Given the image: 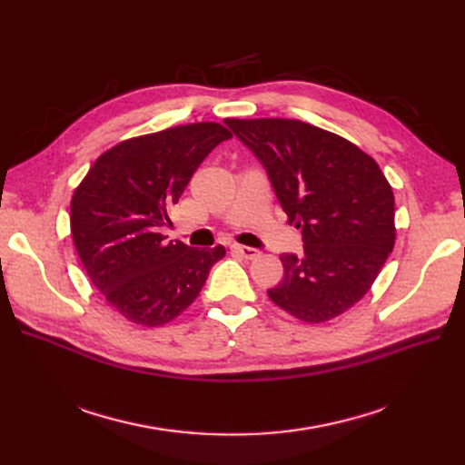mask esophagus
I'll list each match as a JSON object with an SVG mask.
<instances>
[{
    "label": "esophagus",
    "mask_w": 465,
    "mask_h": 465,
    "mask_svg": "<svg viewBox=\"0 0 465 465\" xmlns=\"http://www.w3.org/2000/svg\"><path fill=\"white\" fill-rule=\"evenodd\" d=\"M232 252H236V254H241L246 260H254V258L260 256V250L250 248V246H241V244H234Z\"/></svg>",
    "instance_id": "esophagus-1"
}]
</instances>
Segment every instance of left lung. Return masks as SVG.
Wrapping results in <instances>:
<instances>
[{
    "label": "left lung",
    "instance_id": "8db88e82",
    "mask_svg": "<svg viewBox=\"0 0 465 465\" xmlns=\"http://www.w3.org/2000/svg\"><path fill=\"white\" fill-rule=\"evenodd\" d=\"M265 168L304 254H283V279L267 291L291 316L320 323L359 302L396 242L393 192L357 145L299 120L227 118Z\"/></svg>",
    "mask_w": 465,
    "mask_h": 465
}]
</instances>
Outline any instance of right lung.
<instances>
[{
	"mask_svg": "<svg viewBox=\"0 0 465 465\" xmlns=\"http://www.w3.org/2000/svg\"><path fill=\"white\" fill-rule=\"evenodd\" d=\"M231 132L215 122L176 125L103 153L72 200V236L91 283L134 323L154 328L198 297L224 248L166 241L168 209Z\"/></svg>",
	"mask_w": 465,
	"mask_h": 465,
	"instance_id": "obj_1",
	"label": "right lung"
}]
</instances>
